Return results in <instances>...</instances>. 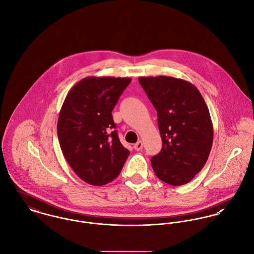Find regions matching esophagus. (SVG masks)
Wrapping results in <instances>:
<instances>
[{"instance_id":"1","label":"esophagus","mask_w":254,"mask_h":254,"mask_svg":"<svg viewBox=\"0 0 254 254\" xmlns=\"http://www.w3.org/2000/svg\"><path fill=\"white\" fill-rule=\"evenodd\" d=\"M133 148H134L136 151H140L141 149L143 148V142L141 140L138 141L137 143H135V144L133 145Z\"/></svg>"}]
</instances>
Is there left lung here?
Returning a JSON list of instances; mask_svg holds the SVG:
<instances>
[{"label": "left lung", "mask_w": 254, "mask_h": 254, "mask_svg": "<svg viewBox=\"0 0 254 254\" xmlns=\"http://www.w3.org/2000/svg\"><path fill=\"white\" fill-rule=\"evenodd\" d=\"M141 86L158 114L163 141L151 165L159 179L172 186L190 182L204 167L213 141L208 108L197 87L167 76L140 77Z\"/></svg>", "instance_id": "1"}]
</instances>
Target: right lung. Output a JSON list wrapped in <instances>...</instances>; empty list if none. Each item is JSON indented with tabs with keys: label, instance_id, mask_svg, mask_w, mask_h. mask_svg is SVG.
<instances>
[{
	"label": "right lung",
	"instance_id": "obj_1",
	"mask_svg": "<svg viewBox=\"0 0 254 254\" xmlns=\"http://www.w3.org/2000/svg\"><path fill=\"white\" fill-rule=\"evenodd\" d=\"M129 78L87 77L68 92L57 122L62 153L86 183L102 186L120 174L129 151L119 139L112 111Z\"/></svg>",
	"mask_w": 254,
	"mask_h": 254
}]
</instances>
